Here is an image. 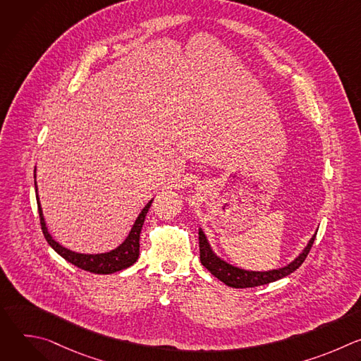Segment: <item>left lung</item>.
<instances>
[{
    "instance_id": "left-lung-1",
    "label": "left lung",
    "mask_w": 361,
    "mask_h": 361,
    "mask_svg": "<svg viewBox=\"0 0 361 361\" xmlns=\"http://www.w3.org/2000/svg\"><path fill=\"white\" fill-rule=\"evenodd\" d=\"M316 234L310 238V241L307 243L304 250L295 257V259L288 263L287 266L281 269H274L269 271H252V270H244L240 267H235L223 259L213 251V248L209 244L207 237H205L204 231L198 228V241H200V260L201 264L207 269L214 277H217L220 281L227 284L228 287L233 288H250V287H257V286H264L273 281H277L283 277H287L293 271H295L302 262L305 260L307 254L310 252V248L314 243Z\"/></svg>"
}]
</instances>
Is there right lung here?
Segmentation results:
<instances>
[{"label":"right lung","instance_id":"1","mask_svg":"<svg viewBox=\"0 0 361 361\" xmlns=\"http://www.w3.org/2000/svg\"><path fill=\"white\" fill-rule=\"evenodd\" d=\"M34 177H35V170H34ZM35 194H37V204H38V214H39V221H41V230L44 233V237L47 243L53 247L64 260L68 263L74 264L75 267L95 273V274H113L117 271H121L130 266H133L140 255V234L141 228L145 220V216L148 213V209L151 207L152 200L147 202L145 207L141 210L138 214L137 220L134 221L131 231L128 233L127 238L114 250L107 251V252H99V254H84V252H77L73 250L66 248L60 243H57L53 235L48 233L44 216H42V209L39 204L38 192H37V183H35Z\"/></svg>","mask_w":361,"mask_h":361}]
</instances>
